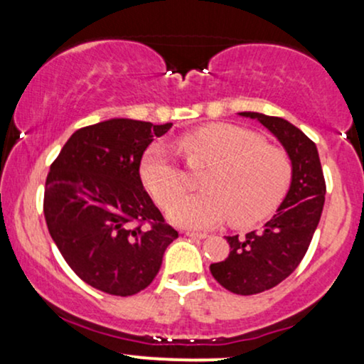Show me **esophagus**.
Instances as JSON below:
<instances>
[{
    "label": "esophagus",
    "instance_id": "34e87169",
    "mask_svg": "<svg viewBox=\"0 0 364 364\" xmlns=\"http://www.w3.org/2000/svg\"><path fill=\"white\" fill-rule=\"evenodd\" d=\"M185 235L188 237H195V240H205V237H207L205 232H195V231H186Z\"/></svg>",
    "mask_w": 364,
    "mask_h": 364
}]
</instances>
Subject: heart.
<instances>
[{"mask_svg":"<svg viewBox=\"0 0 364 364\" xmlns=\"http://www.w3.org/2000/svg\"><path fill=\"white\" fill-rule=\"evenodd\" d=\"M179 149L190 164L212 166L202 181L205 191L180 196L185 174L162 145L145 150L141 181L168 217L181 228L207 229L231 217L240 228L269 217L286 195L291 161L282 149L267 145L263 136L236 124L214 123L188 133Z\"/></svg>","mask_w":364,"mask_h":364,"instance_id":"1","label":"heart"}]
</instances>
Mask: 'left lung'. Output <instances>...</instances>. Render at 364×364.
Listing matches in <instances>:
<instances>
[{"label": "left lung", "mask_w": 364, "mask_h": 364, "mask_svg": "<svg viewBox=\"0 0 364 364\" xmlns=\"http://www.w3.org/2000/svg\"><path fill=\"white\" fill-rule=\"evenodd\" d=\"M257 119L281 141L291 161V185L286 198L262 231L245 237L225 236L228 258L212 263L210 272L220 286L235 294L250 296L272 289L294 272L303 260L325 202V179L318 150L287 119L262 112H237Z\"/></svg>", "instance_id": "8db88e82"}]
</instances>
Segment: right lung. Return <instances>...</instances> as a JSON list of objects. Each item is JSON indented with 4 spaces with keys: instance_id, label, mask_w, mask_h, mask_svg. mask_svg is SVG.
Listing matches in <instances>:
<instances>
[{
    "instance_id": "right-lung-1",
    "label": "right lung",
    "mask_w": 364,
    "mask_h": 364,
    "mask_svg": "<svg viewBox=\"0 0 364 364\" xmlns=\"http://www.w3.org/2000/svg\"><path fill=\"white\" fill-rule=\"evenodd\" d=\"M173 123L112 118L80 128L51 164L44 217L63 258L83 282L132 296L154 281L178 231L140 179V161Z\"/></svg>"
}]
</instances>
